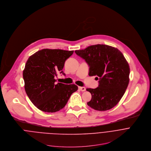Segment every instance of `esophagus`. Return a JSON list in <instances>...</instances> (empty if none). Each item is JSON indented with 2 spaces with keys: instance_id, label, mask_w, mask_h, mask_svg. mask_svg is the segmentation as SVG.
I'll use <instances>...</instances> for the list:
<instances>
[{
  "instance_id": "1",
  "label": "esophagus",
  "mask_w": 151,
  "mask_h": 151,
  "mask_svg": "<svg viewBox=\"0 0 151 151\" xmlns=\"http://www.w3.org/2000/svg\"><path fill=\"white\" fill-rule=\"evenodd\" d=\"M78 88L81 90V92H84L86 90V88L84 87H78Z\"/></svg>"
}]
</instances>
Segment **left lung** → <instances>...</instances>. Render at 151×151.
Instances as JSON below:
<instances>
[{"instance_id":"1","label":"left lung","mask_w":151,"mask_h":151,"mask_svg":"<svg viewBox=\"0 0 151 151\" xmlns=\"http://www.w3.org/2000/svg\"><path fill=\"white\" fill-rule=\"evenodd\" d=\"M75 52L89 65V76L99 78L98 87L86 89L92 95L87 105L100 111L114 107L124 95L130 80L129 65L123 53L117 48L100 44Z\"/></svg>"}]
</instances>
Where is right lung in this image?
I'll return each instance as SVG.
<instances>
[{
  "label": "right lung",
  "mask_w": 151,
  "mask_h": 151,
  "mask_svg": "<svg viewBox=\"0 0 151 151\" xmlns=\"http://www.w3.org/2000/svg\"><path fill=\"white\" fill-rule=\"evenodd\" d=\"M74 51L43 49L30 56L23 71L25 92L39 109L55 112L63 109L71 94L78 90L74 84L55 83V77L63 71L66 60Z\"/></svg>",
  "instance_id": "right-lung-1"
}]
</instances>
